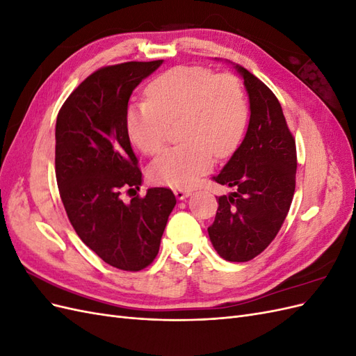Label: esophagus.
Here are the masks:
<instances>
[{
    "label": "esophagus",
    "instance_id": "esophagus-1",
    "mask_svg": "<svg viewBox=\"0 0 356 356\" xmlns=\"http://www.w3.org/2000/svg\"><path fill=\"white\" fill-rule=\"evenodd\" d=\"M174 193H175V196H177L178 200H184L191 195L190 190H179V188H177Z\"/></svg>",
    "mask_w": 356,
    "mask_h": 356
}]
</instances>
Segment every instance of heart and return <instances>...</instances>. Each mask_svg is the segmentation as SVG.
<instances>
[{"label": "heart", "instance_id": "obj_1", "mask_svg": "<svg viewBox=\"0 0 356 356\" xmlns=\"http://www.w3.org/2000/svg\"><path fill=\"white\" fill-rule=\"evenodd\" d=\"M147 99L127 106L124 124L132 144L144 154L163 147L168 123H179L182 143L166 148L148 169L154 184L188 188L239 147L250 108L241 81L232 74L203 67H175L147 86Z\"/></svg>", "mask_w": 356, "mask_h": 356}]
</instances>
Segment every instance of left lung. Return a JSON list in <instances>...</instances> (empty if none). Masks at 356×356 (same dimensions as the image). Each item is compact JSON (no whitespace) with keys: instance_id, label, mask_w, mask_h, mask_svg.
Here are the masks:
<instances>
[{"instance_id":"1","label":"left lung","mask_w":356,"mask_h":356,"mask_svg":"<svg viewBox=\"0 0 356 356\" xmlns=\"http://www.w3.org/2000/svg\"><path fill=\"white\" fill-rule=\"evenodd\" d=\"M250 99V123L242 144L213 179L234 188L218 197L215 221L208 229L215 251L224 260L250 261L275 239L296 190V141L282 106L267 86L243 67Z\"/></svg>"}]
</instances>
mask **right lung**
Segmentation results:
<instances>
[{"mask_svg":"<svg viewBox=\"0 0 356 356\" xmlns=\"http://www.w3.org/2000/svg\"><path fill=\"white\" fill-rule=\"evenodd\" d=\"M163 60L126 62L89 75L62 105L56 120V181L79 238L102 260L127 272L156 258L177 199L153 187L129 203L122 190H139L143 174L124 117L136 86Z\"/></svg>","mask_w":356,"mask_h":356,"instance_id":"obj_1","label":"right lung"}]
</instances>
